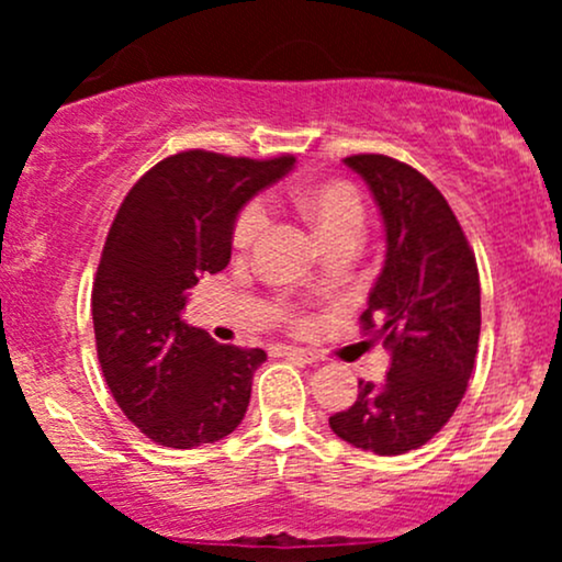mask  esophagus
Wrapping results in <instances>:
<instances>
[{"instance_id": "34e87169", "label": "esophagus", "mask_w": 562, "mask_h": 562, "mask_svg": "<svg viewBox=\"0 0 562 562\" xmlns=\"http://www.w3.org/2000/svg\"><path fill=\"white\" fill-rule=\"evenodd\" d=\"M274 353L277 357H288V359H299V362H317V357H314L312 351H306V348H295V346H274Z\"/></svg>"}]
</instances>
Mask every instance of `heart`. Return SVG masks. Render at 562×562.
Returning a JSON list of instances; mask_svg holds the SVG:
<instances>
[{"label":"heart","mask_w":562,"mask_h":562,"mask_svg":"<svg viewBox=\"0 0 562 562\" xmlns=\"http://www.w3.org/2000/svg\"><path fill=\"white\" fill-rule=\"evenodd\" d=\"M295 209L312 224L322 243H333L338 237H359L364 227V200L353 184L340 179L301 184L293 192ZM267 209L259 200H250L235 218L232 245L235 250H250L267 229Z\"/></svg>","instance_id":"1"}]
</instances>
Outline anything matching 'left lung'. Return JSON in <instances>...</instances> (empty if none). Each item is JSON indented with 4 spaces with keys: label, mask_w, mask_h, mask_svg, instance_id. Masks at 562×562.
<instances>
[{
    "label": "left lung",
    "mask_w": 562,
    "mask_h": 562,
    "mask_svg": "<svg viewBox=\"0 0 562 562\" xmlns=\"http://www.w3.org/2000/svg\"><path fill=\"white\" fill-rule=\"evenodd\" d=\"M370 187L385 227V261L362 330L383 340L391 370L359 380L330 417L351 447L393 457L428 443L462 402L481 335V282L465 232L430 179L389 156L344 158Z\"/></svg>",
    "instance_id": "obj_1"
}]
</instances>
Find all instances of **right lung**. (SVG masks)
Returning a JSON list of instances; mask_svg holds the SVG:
<instances>
[{"mask_svg":"<svg viewBox=\"0 0 562 562\" xmlns=\"http://www.w3.org/2000/svg\"><path fill=\"white\" fill-rule=\"evenodd\" d=\"M293 164L177 153L128 190L113 218L92 288L97 359L121 412L160 447L214 443L243 423L267 353L216 344L182 308L200 277L229 263L243 205Z\"/></svg>","mask_w":562,"mask_h":562,"instance_id":"obj_1","label":"right lung"}]
</instances>
